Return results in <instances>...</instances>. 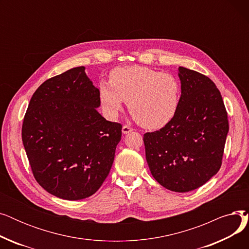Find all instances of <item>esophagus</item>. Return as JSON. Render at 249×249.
Returning a JSON list of instances; mask_svg holds the SVG:
<instances>
[{
  "label": "esophagus",
  "instance_id": "esophagus-1",
  "mask_svg": "<svg viewBox=\"0 0 249 249\" xmlns=\"http://www.w3.org/2000/svg\"><path fill=\"white\" fill-rule=\"evenodd\" d=\"M131 131H133V128L132 127H130L128 125H123V127H122L123 134H128V133H130Z\"/></svg>",
  "mask_w": 249,
  "mask_h": 249
}]
</instances>
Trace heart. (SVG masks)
<instances>
[{
	"mask_svg": "<svg viewBox=\"0 0 249 249\" xmlns=\"http://www.w3.org/2000/svg\"><path fill=\"white\" fill-rule=\"evenodd\" d=\"M98 89L108 116H116L127 102L134 120L151 130L162 128L173 120L180 99V86L174 75L140 65L114 69L109 82L101 81Z\"/></svg>",
	"mask_w": 249,
	"mask_h": 249,
	"instance_id": "1",
	"label": "heart"
}]
</instances>
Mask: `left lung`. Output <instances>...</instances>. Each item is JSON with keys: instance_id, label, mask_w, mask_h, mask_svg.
Returning a JSON list of instances; mask_svg holds the SVG:
<instances>
[{"instance_id": "obj_1", "label": "left lung", "mask_w": 249, "mask_h": 249, "mask_svg": "<svg viewBox=\"0 0 249 249\" xmlns=\"http://www.w3.org/2000/svg\"><path fill=\"white\" fill-rule=\"evenodd\" d=\"M181 95L173 120L143 136L152 177L167 190L198 189L221 167L229 130L227 112L208 76L178 68Z\"/></svg>"}]
</instances>
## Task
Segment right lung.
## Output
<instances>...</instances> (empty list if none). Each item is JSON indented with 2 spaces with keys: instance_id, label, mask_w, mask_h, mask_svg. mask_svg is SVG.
<instances>
[{
  "instance_id": "add662e5",
  "label": "right lung",
  "mask_w": 249,
  "mask_h": 249,
  "mask_svg": "<svg viewBox=\"0 0 249 249\" xmlns=\"http://www.w3.org/2000/svg\"><path fill=\"white\" fill-rule=\"evenodd\" d=\"M100 104L85 67L48 78L29 102L24 148L36 181L57 198L86 199L110 173L122 125L102 117Z\"/></svg>"
}]
</instances>
